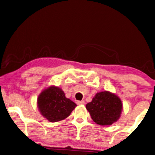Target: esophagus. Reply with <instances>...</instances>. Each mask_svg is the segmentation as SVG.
Returning a JSON list of instances; mask_svg holds the SVG:
<instances>
[{"label":"esophagus","instance_id":"34e87169","mask_svg":"<svg viewBox=\"0 0 155 155\" xmlns=\"http://www.w3.org/2000/svg\"><path fill=\"white\" fill-rule=\"evenodd\" d=\"M76 103H77L78 105H84L85 101H84V100H81V101H77Z\"/></svg>","mask_w":155,"mask_h":155}]
</instances>
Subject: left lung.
I'll return each mask as SVG.
<instances>
[{"label":"left lung","mask_w":155,"mask_h":155,"mask_svg":"<svg viewBox=\"0 0 155 155\" xmlns=\"http://www.w3.org/2000/svg\"><path fill=\"white\" fill-rule=\"evenodd\" d=\"M86 109L92 119L101 126H110L120 118L123 110L122 101L117 95L105 91L97 93Z\"/></svg>","instance_id":"1"}]
</instances>
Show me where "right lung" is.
<instances>
[{"label": "right lung", "mask_w": 155, "mask_h": 155, "mask_svg": "<svg viewBox=\"0 0 155 155\" xmlns=\"http://www.w3.org/2000/svg\"><path fill=\"white\" fill-rule=\"evenodd\" d=\"M41 115L49 122L55 123L67 118L77 105L65 97L61 88L54 85L44 89L37 99Z\"/></svg>", "instance_id": "1"}]
</instances>
